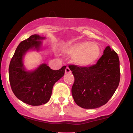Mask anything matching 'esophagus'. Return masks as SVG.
Segmentation results:
<instances>
[{"label": "esophagus", "mask_w": 133, "mask_h": 133, "mask_svg": "<svg viewBox=\"0 0 133 133\" xmlns=\"http://www.w3.org/2000/svg\"><path fill=\"white\" fill-rule=\"evenodd\" d=\"M71 69H70L69 68V67H66V68H65V72L66 73V74H69V73H71Z\"/></svg>", "instance_id": "obj_1"}]
</instances>
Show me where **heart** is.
Returning <instances> with one entry per match:
<instances>
[{
	"instance_id": "b5f03b06",
	"label": "heart",
	"mask_w": 133,
	"mask_h": 133,
	"mask_svg": "<svg viewBox=\"0 0 133 133\" xmlns=\"http://www.w3.org/2000/svg\"><path fill=\"white\" fill-rule=\"evenodd\" d=\"M64 52L69 56H74L73 60L76 64L88 67L94 64L99 59L101 49L98 44L91 41H83L68 46Z\"/></svg>"
}]
</instances>
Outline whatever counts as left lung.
Returning a JSON list of instances; mask_svg holds the SVG:
<instances>
[{"mask_svg": "<svg viewBox=\"0 0 133 133\" xmlns=\"http://www.w3.org/2000/svg\"><path fill=\"white\" fill-rule=\"evenodd\" d=\"M74 76L72 95L75 103L84 109H94L108 102L120 81L118 55L108 46L96 64L88 67L69 65Z\"/></svg>", "mask_w": 133, "mask_h": 133, "instance_id": "obj_1", "label": "left lung"}]
</instances>
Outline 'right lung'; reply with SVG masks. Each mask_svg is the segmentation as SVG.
Segmentation results:
<instances>
[{"label": "right lung", "instance_id": "add662e5", "mask_svg": "<svg viewBox=\"0 0 133 133\" xmlns=\"http://www.w3.org/2000/svg\"><path fill=\"white\" fill-rule=\"evenodd\" d=\"M44 37L32 35L22 41L17 47L9 68L10 87L19 99L31 106L47 103L51 98L54 84L64 75L66 67L54 71L42 64L34 71H26L23 64V56L31 49L39 50L41 39Z\"/></svg>", "mask_w": 133, "mask_h": 133}]
</instances>
